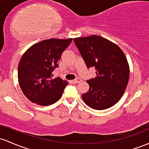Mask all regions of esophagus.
I'll return each mask as SVG.
<instances>
[{"label": "esophagus", "mask_w": 149, "mask_h": 149, "mask_svg": "<svg viewBox=\"0 0 149 149\" xmlns=\"http://www.w3.org/2000/svg\"><path fill=\"white\" fill-rule=\"evenodd\" d=\"M79 81H81V79H80V78H77V79L72 80V82H74L75 84L79 82Z\"/></svg>", "instance_id": "1"}]
</instances>
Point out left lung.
Instances as JSON below:
<instances>
[{"mask_svg": "<svg viewBox=\"0 0 149 149\" xmlns=\"http://www.w3.org/2000/svg\"><path fill=\"white\" fill-rule=\"evenodd\" d=\"M74 43L86 67L96 70V77L87 80L89 89L81 95L84 102L95 110L114 106L124 93L130 77L123 51L115 43L97 35L75 38Z\"/></svg>", "mask_w": 149, "mask_h": 149, "instance_id": "obj_1", "label": "left lung"}]
</instances>
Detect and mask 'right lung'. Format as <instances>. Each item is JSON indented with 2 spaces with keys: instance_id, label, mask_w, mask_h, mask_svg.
<instances>
[{
  "instance_id": "right-lung-1",
  "label": "right lung",
  "mask_w": 149,
  "mask_h": 149,
  "mask_svg": "<svg viewBox=\"0 0 149 149\" xmlns=\"http://www.w3.org/2000/svg\"><path fill=\"white\" fill-rule=\"evenodd\" d=\"M72 38H50L33 45L23 54L18 66V81L24 96L32 103L49 106L61 98L68 83L53 71Z\"/></svg>"
}]
</instances>
